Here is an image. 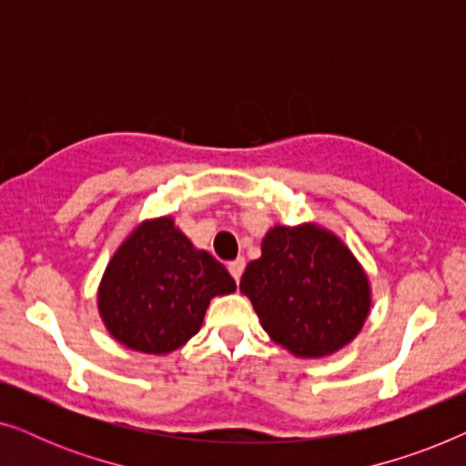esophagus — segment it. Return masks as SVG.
Returning a JSON list of instances; mask_svg holds the SVG:
<instances>
[{
	"instance_id": "obj_1",
	"label": "esophagus",
	"mask_w": 466,
	"mask_h": 466,
	"mask_svg": "<svg viewBox=\"0 0 466 466\" xmlns=\"http://www.w3.org/2000/svg\"><path fill=\"white\" fill-rule=\"evenodd\" d=\"M244 269H246V260L241 258V257L228 263V271H231V276L235 278V282H239V278H241V273H244Z\"/></svg>"
}]
</instances>
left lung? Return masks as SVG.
<instances>
[{"label":"left lung","mask_w":466,"mask_h":466,"mask_svg":"<svg viewBox=\"0 0 466 466\" xmlns=\"http://www.w3.org/2000/svg\"><path fill=\"white\" fill-rule=\"evenodd\" d=\"M239 290L267 335L299 359H322L348 346L371 309L362 265L333 231L314 222L269 228Z\"/></svg>","instance_id":"obj_1"}]
</instances>
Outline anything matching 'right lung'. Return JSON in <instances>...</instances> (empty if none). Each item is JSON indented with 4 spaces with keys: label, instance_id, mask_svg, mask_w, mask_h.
I'll return each instance as SVG.
<instances>
[{
    "label": "right lung",
    "instance_id": "obj_1",
    "mask_svg": "<svg viewBox=\"0 0 466 466\" xmlns=\"http://www.w3.org/2000/svg\"><path fill=\"white\" fill-rule=\"evenodd\" d=\"M235 289L225 265L197 250L171 216H161L139 222L114 252L97 308L123 346L169 354L199 333L209 301Z\"/></svg>",
    "mask_w": 466,
    "mask_h": 466
}]
</instances>
